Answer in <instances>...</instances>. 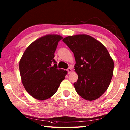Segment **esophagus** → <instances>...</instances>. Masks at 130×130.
<instances>
[{"mask_svg": "<svg viewBox=\"0 0 130 130\" xmlns=\"http://www.w3.org/2000/svg\"><path fill=\"white\" fill-rule=\"evenodd\" d=\"M67 71H68V74H70L71 72V71H72V70H71V68H69L67 69Z\"/></svg>", "mask_w": 130, "mask_h": 130, "instance_id": "obj_1", "label": "esophagus"}]
</instances>
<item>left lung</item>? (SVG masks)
<instances>
[{
  "mask_svg": "<svg viewBox=\"0 0 130 130\" xmlns=\"http://www.w3.org/2000/svg\"><path fill=\"white\" fill-rule=\"evenodd\" d=\"M74 53L78 79L76 92L88 101L98 98L107 90L113 74L114 62L105 46L87 35L69 36L62 40Z\"/></svg>",
  "mask_w": 130,
  "mask_h": 130,
  "instance_id": "8db88e82",
  "label": "left lung"
}]
</instances>
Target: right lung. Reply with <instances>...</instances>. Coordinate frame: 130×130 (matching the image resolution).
Instances as JSON below:
<instances>
[{"label":"right lung","instance_id":"obj_1","mask_svg":"<svg viewBox=\"0 0 130 130\" xmlns=\"http://www.w3.org/2000/svg\"><path fill=\"white\" fill-rule=\"evenodd\" d=\"M62 38L58 35L39 38L27 48L19 61L23 86L38 100H45L55 94L68 73L66 70L58 69L54 59L58 43Z\"/></svg>","mask_w":130,"mask_h":130}]
</instances>
